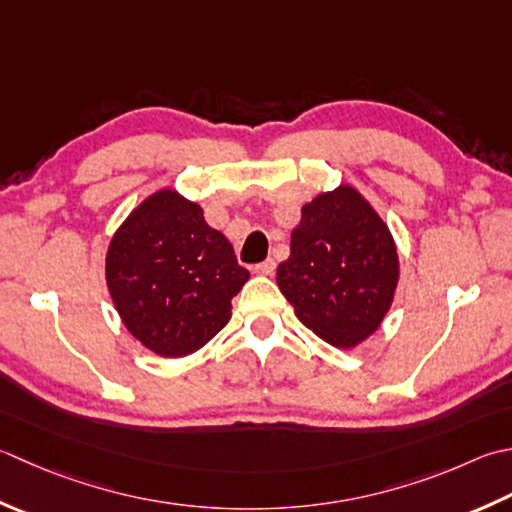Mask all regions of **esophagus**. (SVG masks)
<instances>
[{
    "label": "esophagus",
    "instance_id": "obj_1",
    "mask_svg": "<svg viewBox=\"0 0 512 512\" xmlns=\"http://www.w3.org/2000/svg\"><path fill=\"white\" fill-rule=\"evenodd\" d=\"M275 268H277V264H275V259H266V262H262V264H257L253 270L257 275H273L275 273Z\"/></svg>",
    "mask_w": 512,
    "mask_h": 512
}]
</instances>
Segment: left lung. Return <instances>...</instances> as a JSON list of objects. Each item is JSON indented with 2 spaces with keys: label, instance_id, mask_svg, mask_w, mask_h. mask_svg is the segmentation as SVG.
I'll use <instances>...</instances> for the list:
<instances>
[{
  "label": "left lung",
  "instance_id": "left-lung-1",
  "mask_svg": "<svg viewBox=\"0 0 512 512\" xmlns=\"http://www.w3.org/2000/svg\"><path fill=\"white\" fill-rule=\"evenodd\" d=\"M397 282L395 239L359 190L342 184L302 206L277 286L317 337L362 344L382 326Z\"/></svg>",
  "mask_w": 512,
  "mask_h": 512
}]
</instances>
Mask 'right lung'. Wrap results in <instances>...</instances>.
I'll use <instances>...</instances> for the list:
<instances>
[{"instance_id":"1","label":"right lung","mask_w":512,"mask_h":512,"mask_svg":"<svg viewBox=\"0 0 512 512\" xmlns=\"http://www.w3.org/2000/svg\"><path fill=\"white\" fill-rule=\"evenodd\" d=\"M250 273L210 228L204 210L173 188L146 197L117 228L106 284L128 333L159 357H186L230 319Z\"/></svg>"}]
</instances>
